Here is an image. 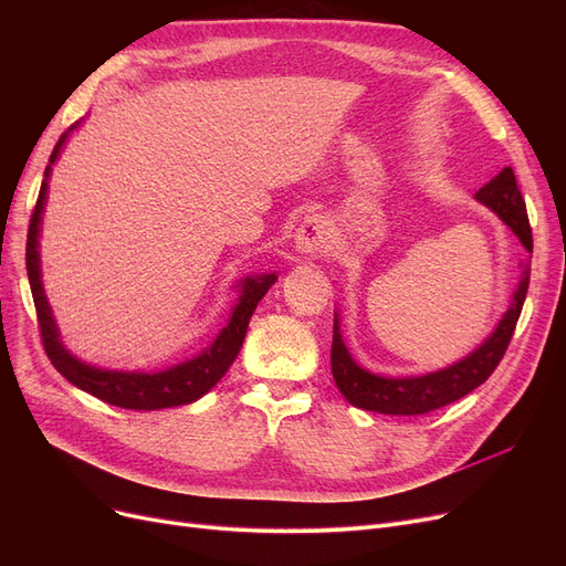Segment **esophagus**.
Listing matches in <instances>:
<instances>
[{"label": "esophagus", "instance_id": "obj_1", "mask_svg": "<svg viewBox=\"0 0 566 566\" xmlns=\"http://www.w3.org/2000/svg\"><path fill=\"white\" fill-rule=\"evenodd\" d=\"M325 243H328V231H325L323 219L318 214L304 217L295 233V250L304 256H316Z\"/></svg>", "mask_w": 566, "mask_h": 566}]
</instances>
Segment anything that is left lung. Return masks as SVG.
Segmentation results:
<instances>
[{"label":"left lung","instance_id":"obj_1","mask_svg":"<svg viewBox=\"0 0 566 566\" xmlns=\"http://www.w3.org/2000/svg\"><path fill=\"white\" fill-rule=\"evenodd\" d=\"M474 198L499 214L528 252L534 250L526 205L512 167H505L499 177H493L489 184L479 188ZM526 290L528 269L524 271V276L517 285V293L512 297L510 310L503 314L499 328L484 339L482 347H476L470 356H465L462 361L449 368L418 375V378H382V375L364 370L347 352L345 342H342L339 316L335 314L331 368L337 389L352 406L375 410V413L385 416H422L462 399L465 394L486 382L495 366L501 364V358L512 339V333H515V325L520 321Z\"/></svg>","mask_w":566,"mask_h":566}]
</instances>
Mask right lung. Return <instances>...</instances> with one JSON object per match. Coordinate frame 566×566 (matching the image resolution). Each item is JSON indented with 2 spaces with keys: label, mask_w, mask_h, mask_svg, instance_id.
<instances>
[{
  "label": "right lung",
  "mask_w": 566,
  "mask_h": 566,
  "mask_svg": "<svg viewBox=\"0 0 566 566\" xmlns=\"http://www.w3.org/2000/svg\"><path fill=\"white\" fill-rule=\"evenodd\" d=\"M77 125H73L51 153L49 167L44 169V181L40 186V196L35 212L30 217L28 227V248H25V266H28V281L32 290V300H35L38 323L42 333V345L49 356V361L63 375L67 382H73L82 391L92 394V397L132 410H158V408H172L184 406L200 399L208 394L224 373L235 361L238 352L243 347V339L248 333V323L256 304L266 295V290L276 283V273H264V276H250L241 283V297L233 306L231 318L227 328H221L212 345L200 352L198 356L188 358V361L165 368L158 373H127V370H101L77 361V358L61 345L56 321L51 316V306L46 302L44 287H42V269H40V229H42V212L46 200V181L51 175V165L56 163L61 146L65 144L67 134Z\"/></svg>",
  "instance_id": "right-lung-1"
}]
</instances>
